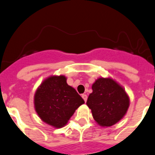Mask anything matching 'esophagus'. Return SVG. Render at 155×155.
Instances as JSON below:
<instances>
[{"label":"esophagus","mask_w":155,"mask_h":155,"mask_svg":"<svg viewBox=\"0 0 155 155\" xmlns=\"http://www.w3.org/2000/svg\"><path fill=\"white\" fill-rule=\"evenodd\" d=\"M81 97L82 98H83V99L84 100V102H87V94H83L81 95Z\"/></svg>","instance_id":"obj_1"}]
</instances>
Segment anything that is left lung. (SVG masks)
Listing matches in <instances>:
<instances>
[{
	"mask_svg": "<svg viewBox=\"0 0 155 155\" xmlns=\"http://www.w3.org/2000/svg\"><path fill=\"white\" fill-rule=\"evenodd\" d=\"M91 88L86 104L100 127H111L124 118L130 106V98L124 87L113 78H99Z\"/></svg>",
	"mask_w": 155,
	"mask_h": 155,
	"instance_id": "1",
	"label": "left lung"
}]
</instances>
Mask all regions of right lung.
Wrapping results in <instances>:
<instances>
[{
  "instance_id": "1",
  "label": "right lung",
  "mask_w": 155,
  "mask_h": 155,
  "mask_svg": "<svg viewBox=\"0 0 155 155\" xmlns=\"http://www.w3.org/2000/svg\"><path fill=\"white\" fill-rule=\"evenodd\" d=\"M84 103L64 75L50 76L41 83L34 95L35 112L42 121L54 128L68 124L75 110Z\"/></svg>"
}]
</instances>
